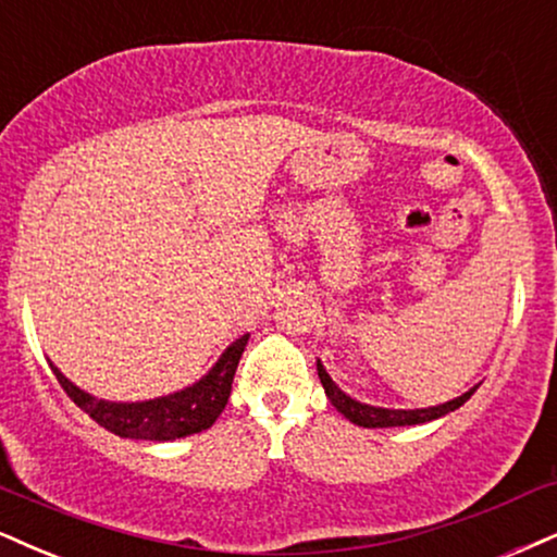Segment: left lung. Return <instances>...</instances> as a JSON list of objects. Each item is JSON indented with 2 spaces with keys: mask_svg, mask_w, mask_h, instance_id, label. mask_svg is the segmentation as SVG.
<instances>
[{
  "mask_svg": "<svg viewBox=\"0 0 557 557\" xmlns=\"http://www.w3.org/2000/svg\"><path fill=\"white\" fill-rule=\"evenodd\" d=\"M318 374H320L322 387H325L327 400L335 405V410L346 416L351 423L363 425V429H389V425L429 423V421H434V418H442L446 413H451V410H457L459 405L468 403L470 395L478 389V384H475V387L468 389V393H465V395H459V397H455V400H449V403H444V405H436V408L387 410V408H372V405L356 403L346 393H341V387L331 380V376H327V372H325V369H322L320 361H318Z\"/></svg>",
  "mask_w": 557,
  "mask_h": 557,
  "instance_id": "left-lung-1",
  "label": "left lung"
}]
</instances>
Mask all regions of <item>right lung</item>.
<instances>
[{"instance_id":"obj_1","label":"right lung","mask_w":557,"mask_h":557,"mask_svg":"<svg viewBox=\"0 0 557 557\" xmlns=\"http://www.w3.org/2000/svg\"><path fill=\"white\" fill-rule=\"evenodd\" d=\"M247 338L250 335H243V338L232 343L222 359L216 361V367L201 382H196L194 387L147 403L95 400L92 395L74 387L53 363L51 372L57 374L59 384L72 397L74 405H79L95 423L108 429L111 434L121 438H144V442H173V438L190 436L209 429L222 416L224 405L230 400L232 380H235L239 356L245 351Z\"/></svg>"}]
</instances>
